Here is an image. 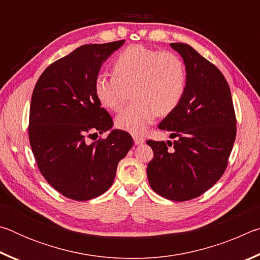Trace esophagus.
Segmentation results:
<instances>
[{"mask_svg":"<svg viewBox=\"0 0 260 260\" xmlns=\"http://www.w3.org/2000/svg\"><path fill=\"white\" fill-rule=\"evenodd\" d=\"M134 142H135V144H142V143H144V138H142V136H134Z\"/></svg>","mask_w":260,"mask_h":260,"instance_id":"esophagus-1","label":"esophagus"}]
</instances>
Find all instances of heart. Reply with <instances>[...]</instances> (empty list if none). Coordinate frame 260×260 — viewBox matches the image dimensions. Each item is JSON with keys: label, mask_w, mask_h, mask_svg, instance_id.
Returning a JSON list of instances; mask_svg holds the SVG:
<instances>
[{"label": "heart", "mask_w": 260, "mask_h": 260, "mask_svg": "<svg viewBox=\"0 0 260 260\" xmlns=\"http://www.w3.org/2000/svg\"><path fill=\"white\" fill-rule=\"evenodd\" d=\"M113 74L95 79L96 98L105 108L119 111L129 99L134 102L116 118V126L142 134L155 118L174 111L186 90L182 60L170 51L141 45L127 47L113 61Z\"/></svg>", "instance_id": "heart-1"}]
</instances>
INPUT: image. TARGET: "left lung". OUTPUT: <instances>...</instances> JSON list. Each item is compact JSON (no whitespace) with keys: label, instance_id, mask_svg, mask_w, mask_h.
Instances as JSON below:
<instances>
[{"label":"left lung","instance_id":"1","mask_svg":"<svg viewBox=\"0 0 260 260\" xmlns=\"http://www.w3.org/2000/svg\"><path fill=\"white\" fill-rule=\"evenodd\" d=\"M171 47L186 64V90L159 128L178 139L167 144L147 141L153 151L147 175L158 195L183 202L201 196L222 177L236 138V116L230 86L220 70L187 43Z\"/></svg>","mask_w":260,"mask_h":260}]
</instances>
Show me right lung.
I'll list each match as a JSON object with an SVG mask.
<instances>
[{
    "instance_id": "obj_1",
    "label": "right lung",
    "mask_w": 260,
    "mask_h": 260,
    "mask_svg": "<svg viewBox=\"0 0 260 260\" xmlns=\"http://www.w3.org/2000/svg\"><path fill=\"white\" fill-rule=\"evenodd\" d=\"M124 42L78 47L50 64L34 87L30 148L43 178L68 199L88 201L107 191L118 162L133 146L132 136L120 129L89 141L113 125L111 116L101 108L94 83L103 61Z\"/></svg>"
}]
</instances>
